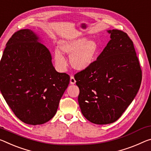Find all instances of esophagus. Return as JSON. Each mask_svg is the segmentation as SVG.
I'll return each instance as SVG.
<instances>
[{
  "label": "esophagus",
  "instance_id": "1",
  "mask_svg": "<svg viewBox=\"0 0 151 151\" xmlns=\"http://www.w3.org/2000/svg\"><path fill=\"white\" fill-rule=\"evenodd\" d=\"M70 83L71 85H75L76 83V80L75 79V78H74V76H70Z\"/></svg>",
  "mask_w": 151,
  "mask_h": 151
}]
</instances>
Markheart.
Masks as SVG:
<instances>
[{
  "instance_id": "heart-1",
  "label": "heart",
  "mask_w": 151,
  "mask_h": 151,
  "mask_svg": "<svg viewBox=\"0 0 151 151\" xmlns=\"http://www.w3.org/2000/svg\"><path fill=\"white\" fill-rule=\"evenodd\" d=\"M58 47L63 53L70 55V65L77 70H85L91 65L98 51L97 42L93 39H86L85 37L61 40L58 43ZM60 51L58 50H54V60L58 69L64 72L66 70L68 63Z\"/></svg>"
}]
</instances>
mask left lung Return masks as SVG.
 <instances>
[{"label": "left lung", "instance_id": "8db88e82", "mask_svg": "<svg viewBox=\"0 0 151 151\" xmlns=\"http://www.w3.org/2000/svg\"><path fill=\"white\" fill-rule=\"evenodd\" d=\"M110 40L97 60L75 75L85 118L95 124L113 123L130 106L140 88L142 71L127 33L107 30Z\"/></svg>", "mask_w": 151, "mask_h": 151}]
</instances>
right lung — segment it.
Listing matches in <instances>:
<instances>
[{
    "instance_id": "add662e5",
    "label": "right lung",
    "mask_w": 151,
    "mask_h": 151,
    "mask_svg": "<svg viewBox=\"0 0 151 151\" xmlns=\"http://www.w3.org/2000/svg\"><path fill=\"white\" fill-rule=\"evenodd\" d=\"M69 83L37 33L25 29L12 35L0 62V90L21 121L35 126L50 120Z\"/></svg>"
}]
</instances>
